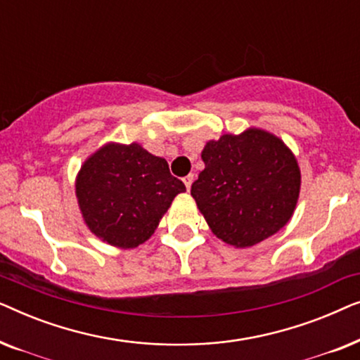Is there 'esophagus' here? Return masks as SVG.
<instances>
[{"mask_svg":"<svg viewBox=\"0 0 360 360\" xmlns=\"http://www.w3.org/2000/svg\"><path fill=\"white\" fill-rule=\"evenodd\" d=\"M193 180H195V175L193 174H190V175H186L185 179H184V184H185V186H186V190L190 191V188H191V184H193Z\"/></svg>","mask_w":360,"mask_h":360,"instance_id":"1","label":"esophagus"}]
</instances>
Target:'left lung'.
Instances as JSON below:
<instances>
[{
	"instance_id": "8db88e82",
	"label": "left lung",
	"mask_w": 360,
	"mask_h": 360,
	"mask_svg": "<svg viewBox=\"0 0 360 360\" xmlns=\"http://www.w3.org/2000/svg\"><path fill=\"white\" fill-rule=\"evenodd\" d=\"M205 169L191 196L216 238L238 249L278 233L297 208L302 172L292 149L272 132L248 127L201 150Z\"/></svg>"
}]
</instances>
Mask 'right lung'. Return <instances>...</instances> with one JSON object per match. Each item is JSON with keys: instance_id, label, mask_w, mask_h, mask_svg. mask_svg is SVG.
Here are the masks:
<instances>
[{"instance_id": "right-lung-1", "label": "right lung", "mask_w": 360, "mask_h": 360, "mask_svg": "<svg viewBox=\"0 0 360 360\" xmlns=\"http://www.w3.org/2000/svg\"><path fill=\"white\" fill-rule=\"evenodd\" d=\"M186 188L162 157L139 142H106L83 162L75 196L86 228L103 243L134 249L155 233L172 201Z\"/></svg>"}]
</instances>
